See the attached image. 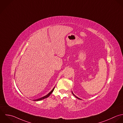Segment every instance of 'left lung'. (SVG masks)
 <instances>
[{
  "instance_id": "left-lung-1",
  "label": "left lung",
  "mask_w": 123,
  "mask_h": 123,
  "mask_svg": "<svg viewBox=\"0 0 123 123\" xmlns=\"http://www.w3.org/2000/svg\"><path fill=\"white\" fill-rule=\"evenodd\" d=\"M72 94H73V95H74V96H75V97H76V98H78V99H80V100H81V99H80V98H78V97H77V96H75V95H74V93H73V92H72Z\"/></svg>"
}]
</instances>
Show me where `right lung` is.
<instances>
[{"mask_svg": "<svg viewBox=\"0 0 123 123\" xmlns=\"http://www.w3.org/2000/svg\"><path fill=\"white\" fill-rule=\"evenodd\" d=\"M54 89H55V88H54L48 94H47L46 95H45V96H43V97H42V98H39V99H36V100H34V101H40V100H43V99H45V98H46L48 97L50 95V94L53 92L54 90Z\"/></svg>", "mask_w": 123, "mask_h": 123, "instance_id": "add662e5", "label": "right lung"}]
</instances>
